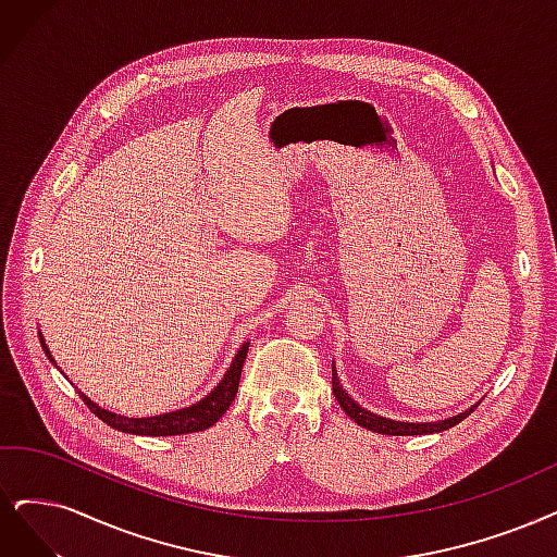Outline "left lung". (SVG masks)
Listing matches in <instances>:
<instances>
[{
	"label": "left lung",
	"instance_id": "1",
	"mask_svg": "<svg viewBox=\"0 0 557 557\" xmlns=\"http://www.w3.org/2000/svg\"><path fill=\"white\" fill-rule=\"evenodd\" d=\"M333 393H335V399L337 404L342 406L344 413L351 418L356 424L369 429V431H376V434H385V436H424V434H441V431H447L455 424H459L461 420H466L472 410L478 408L470 406L466 408L463 413L459 416H451V418H445V420H436V422H401V420H389V418H383V416H376L372 413V410H367L364 406H360L351 395L346 393L344 385L339 383L337 379V369L333 364Z\"/></svg>",
	"mask_w": 557,
	"mask_h": 557
}]
</instances>
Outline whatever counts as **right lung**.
Returning <instances> with one entry per match:
<instances>
[{
  "mask_svg": "<svg viewBox=\"0 0 557 557\" xmlns=\"http://www.w3.org/2000/svg\"><path fill=\"white\" fill-rule=\"evenodd\" d=\"M40 337V346L48 356V360L57 367L50 348L44 339V335L38 333ZM247 351H250V342H245L238 354L234 356L230 369H226L222 381L211 389L209 395L201 397L197 404L185 406V408H176L170 410V413L162 416H151V418H126V416H116L108 408H100L98 404H94L85 393H79V397L85 399V404L89 406L91 413L96 418H100L106 424H110L116 431H123V434H135V436H181V434H193V431H203L213 426L224 413L226 408L232 406L236 393H238V381H240V372H243V362L247 358ZM59 369V367H57Z\"/></svg>",
  "mask_w": 557,
  "mask_h": 557,
  "instance_id": "add662e5",
  "label": "right lung"
}]
</instances>
